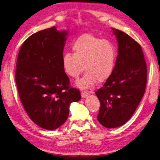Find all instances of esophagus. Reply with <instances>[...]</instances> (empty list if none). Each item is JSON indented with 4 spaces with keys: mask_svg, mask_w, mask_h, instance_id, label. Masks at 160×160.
I'll list each match as a JSON object with an SVG mask.
<instances>
[{
    "mask_svg": "<svg viewBox=\"0 0 160 160\" xmlns=\"http://www.w3.org/2000/svg\"><path fill=\"white\" fill-rule=\"evenodd\" d=\"M88 95V92H81V96H82V98H86Z\"/></svg>",
    "mask_w": 160,
    "mask_h": 160,
    "instance_id": "1",
    "label": "esophagus"
}]
</instances>
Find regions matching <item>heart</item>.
I'll return each instance as SVG.
<instances>
[{
  "instance_id": "b5f03b06",
  "label": "heart",
  "mask_w": 160,
  "mask_h": 160,
  "mask_svg": "<svg viewBox=\"0 0 160 160\" xmlns=\"http://www.w3.org/2000/svg\"><path fill=\"white\" fill-rule=\"evenodd\" d=\"M72 53H66L62 57L65 73L78 78L84 70L85 74L76 82L81 90L93 87L97 81L106 82L114 71L118 51L109 40L102 39L91 34L80 35L72 46Z\"/></svg>"
}]
</instances>
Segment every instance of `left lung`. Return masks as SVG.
<instances>
[{"label":"left lung","mask_w":160,"mask_h":160,"mask_svg":"<svg viewBox=\"0 0 160 160\" xmlns=\"http://www.w3.org/2000/svg\"><path fill=\"white\" fill-rule=\"evenodd\" d=\"M118 42L114 71L95 94L100 101L97 120L106 128L126 123L144 95L147 66L142 48L123 32L112 28Z\"/></svg>","instance_id":"left-lung-1"}]
</instances>
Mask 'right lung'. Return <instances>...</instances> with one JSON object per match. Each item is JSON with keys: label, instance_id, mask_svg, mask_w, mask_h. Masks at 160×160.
I'll return each instance as SVG.
<instances>
[{"label": "right lung", "instance_id": "right-lung-1", "mask_svg": "<svg viewBox=\"0 0 160 160\" xmlns=\"http://www.w3.org/2000/svg\"><path fill=\"white\" fill-rule=\"evenodd\" d=\"M68 32L56 27L31 35L19 51L15 81L23 107L34 123L55 130L66 122L72 102L81 99L62 66Z\"/></svg>", "mask_w": 160, "mask_h": 160}]
</instances>
